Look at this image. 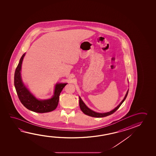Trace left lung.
Returning <instances> with one entry per match:
<instances>
[{"label":"left lung","mask_w":156,"mask_h":156,"mask_svg":"<svg viewBox=\"0 0 156 156\" xmlns=\"http://www.w3.org/2000/svg\"><path fill=\"white\" fill-rule=\"evenodd\" d=\"M128 93V90L127 92L126 93V94L125 96L124 97L123 100L121 101V102L120 103L118 106H117V107L115 108L114 109L110 111L109 112H105V113H100V112H95L94 111L91 110L90 109H89V108L87 107L86 105H85L84 103L83 102V101H82L81 98L80 97H79V107H80V108L81 110L84 113L85 115H88V116H92V117H94V118H103V117H105V116H107L112 114L114 112H115L116 110H118V109L121 106V105L122 104V103L124 102V101L126 98V97L127 96Z\"/></svg>","instance_id":"8db88e82"}]
</instances>
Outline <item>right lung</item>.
<instances>
[{
  "mask_svg": "<svg viewBox=\"0 0 156 156\" xmlns=\"http://www.w3.org/2000/svg\"><path fill=\"white\" fill-rule=\"evenodd\" d=\"M25 54H23L21 57L14 76V84L19 99L26 108L34 112L44 113L55 110L58 105L60 94L67 83L56 84L53 96L51 98L44 100L37 99L24 85L21 78V67Z\"/></svg>",
  "mask_w": 156,
  "mask_h": 156,
  "instance_id": "add662e5",
  "label": "right lung"
}]
</instances>
